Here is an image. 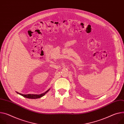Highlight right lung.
<instances>
[{"label": "right lung", "instance_id": "1", "mask_svg": "<svg viewBox=\"0 0 124 124\" xmlns=\"http://www.w3.org/2000/svg\"><path fill=\"white\" fill-rule=\"evenodd\" d=\"M50 88L49 89L47 90H46L45 92H44L43 93H42L41 94H23L17 92H16V93L19 94L21 95H22V96H23L24 97H26V98H29V99H37V98H40L43 97V96H44V95L50 90Z\"/></svg>", "mask_w": 124, "mask_h": 124}]
</instances>
